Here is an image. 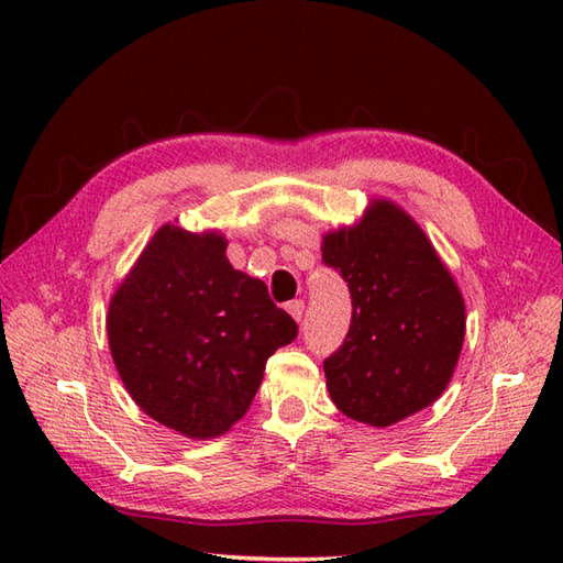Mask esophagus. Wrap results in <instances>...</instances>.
<instances>
[{"label":"esophagus","instance_id":"34e87169","mask_svg":"<svg viewBox=\"0 0 563 563\" xmlns=\"http://www.w3.org/2000/svg\"><path fill=\"white\" fill-rule=\"evenodd\" d=\"M288 312L292 314L295 321H302V317H305V300H292V302H288Z\"/></svg>","mask_w":563,"mask_h":563}]
</instances>
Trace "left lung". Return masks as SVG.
<instances>
[{
    "instance_id": "left-lung-1",
    "label": "left lung",
    "mask_w": 563,
    "mask_h": 563,
    "mask_svg": "<svg viewBox=\"0 0 563 563\" xmlns=\"http://www.w3.org/2000/svg\"><path fill=\"white\" fill-rule=\"evenodd\" d=\"M321 258L353 300L345 341L324 361L339 411L387 428L433 404L462 351L464 300L421 227L379 198L361 222L324 236Z\"/></svg>"
}]
</instances>
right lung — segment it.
<instances>
[{
	"instance_id": "1",
	"label": "right lung",
	"mask_w": 563,
	"mask_h": 563,
	"mask_svg": "<svg viewBox=\"0 0 563 563\" xmlns=\"http://www.w3.org/2000/svg\"><path fill=\"white\" fill-rule=\"evenodd\" d=\"M218 232L164 224L109 305V345L130 397L186 438L227 433L268 357L297 336L266 283L234 271Z\"/></svg>"
}]
</instances>
